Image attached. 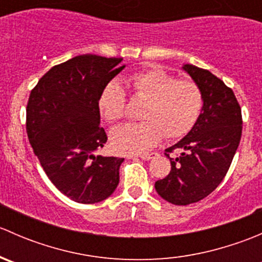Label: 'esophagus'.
Returning a JSON list of instances; mask_svg holds the SVG:
<instances>
[{
    "instance_id": "34e87169",
    "label": "esophagus",
    "mask_w": 262,
    "mask_h": 262,
    "mask_svg": "<svg viewBox=\"0 0 262 262\" xmlns=\"http://www.w3.org/2000/svg\"><path fill=\"white\" fill-rule=\"evenodd\" d=\"M156 156H157V152H152V153H143V155H139V156H137V157L142 158V160H144V161H149L150 158L156 157Z\"/></svg>"
}]
</instances>
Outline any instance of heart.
<instances>
[{
  "mask_svg": "<svg viewBox=\"0 0 262 262\" xmlns=\"http://www.w3.org/2000/svg\"><path fill=\"white\" fill-rule=\"evenodd\" d=\"M128 83L136 95L147 102L139 123L125 124L110 134L112 146L118 153L138 155L153 148L163 136L170 139L186 136L199 120L204 96L192 80H179L160 67L139 71ZM99 109L107 121H119L125 116L126 92L118 81H112L99 96Z\"/></svg>",
  "mask_w": 262,
  "mask_h": 262,
  "instance_id": "obj_1",
  "label": "heart"
}]
</instances>
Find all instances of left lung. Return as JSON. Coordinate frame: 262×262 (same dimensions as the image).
<instances>
[{"label":"left lung","instance_id":"left-lung-1","mask_svg":"<svg viewBox=\"0 0 262 262\" xmlns=\"http://www.w3.org/2000/svg\"><path fill=\"white\" fill-rule=\"evenodd\" d=\"M182 68L202 89L204 106L187 136L165 150L171 171L155 184L158 195L175 205L196 203L216 189L228 172L242 136L241 106L232 89L208 70L192 64ZM176 149L182 155L171 159Z\"/></svg>","mask_w":262,"mask_h":262}]
</instances>
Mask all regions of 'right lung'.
<instances>
[{
    "instance_id": "obj_1",
    "label": "right lung",
    "mask_w": 262,
    "mask_h": 262,
    "mask_svg": "<svg viewBox=\"0 0 262 262\" xmlns=\"http://www.w3.org/2000/svg\"><path fill=\"white\" fill-rule=\"evenodd\" d=\"M121 60L77 55L50 68L29 96L26 133L34 153L54 186L77 203L101 202L119 184L124 158L95 152L107 141L99 96L125 67Z\"/></svg>"
}]
</instances>
